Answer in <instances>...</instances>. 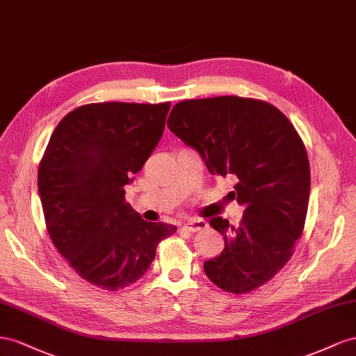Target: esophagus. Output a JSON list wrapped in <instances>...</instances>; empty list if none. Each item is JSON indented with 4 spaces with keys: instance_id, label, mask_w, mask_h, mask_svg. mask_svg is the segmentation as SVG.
Listing matches in <instances>:
<instances>
[{
    "instance_id": "1",
    "label": "esophagus",
    "mask_w": 356,
    "mask_h": 356,
    "mask_svg": "<svg viewBox=\"0 0 356 356\" xmlns=\"http://www.w3.org/2000/svg\"><path fill=\"white\" fill-rule=\"evenodd\" d=\"M184 229L189 231V232H197V231H201L207 228V222L206 220H201V219H194V220H189L186 223H184V227H181Z\"/></svg>"
}]
</instances>
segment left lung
I'll return each mask as SVG.
<instances>
[{"mask_svg":"<svg viewBox=\"0 0 356 356\" xmlns=\"http://www.w3.org/2000/svg\"><path fill=\"white\" fill-rule=\"evenodd\" d=\"M167 125L211 175L237 177L229 195L245 206L238 227L210 220L225 249L204 262L207 277L236 296L262 286L286 266L306 223L310 165L297 129L270 103L234 95L180 101Z\"/></svg>","mask_w":356,"mask_h":356,"instance_id":"1","label":"left lung"}]
</instances>
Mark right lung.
<instances>
[{
    "mask_svg": "<svg viewBox=\"0 0 356 356\" xmlns=\"http://www.w3.org/2000/svg\"><path fill=\"white\" fill-rule=\"evenodd\" d=\"M170 103H94L55 128L38 167L50 240L92 285L118 291L147 271L161 240L177 228L146 222L125 201V185L164 133Z\"/></svg>",
    "mask_w": 356,
    "mask_h": 356,
    "instance_id": "1",
    "label": "right lung"
}]
</instances>
